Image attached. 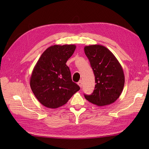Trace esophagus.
Here are the masks:
<instances>
[{"mask_svg":"<svg viewBox=\"0 0 149 149\" xmlns=\"http://www.w3.org/2000/svg\"><path fill=\"white\" fill-rule=\"evenodd\" d=\"M78 84L79 85V86L81 88H82V81H79L78 83Z\"/></svg>","mask_w":149,"mask_h":149,"instance_id":"1","label":"esophagus"}]
</instances>
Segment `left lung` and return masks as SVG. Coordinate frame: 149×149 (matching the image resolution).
<instances>
[{
	"mask_svg": "<svg viewBox=\"0 0 149 149\" xmlns=\"http://www.w3.org/2000/svg\"><path fill=\"white\" fill-rule=\"evenodd\" d=\"M84 53L89 60L95 76V88L86 100L98 106L114 102L123 91L125 77L117 58L109 49L100 45L86 46Z\"/></svg>",
	"mask_w": 149,
	"mask_h": 149,
	"instance_id": "obj_1",
	"label": "left lung"
}]
</instances>
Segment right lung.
I'll list each match as a JSON object with an SVG mask.
<instances>
[{"label": "right lung", "instance_id": "right-lung-1", "mask_svg": "<svg viewBox=\"0 0 149 149\" xmlns=\"http://www.w3.org/2000/svg\"><path fill=\"white\" fill-rule=\"evenodd\" d=\"M76 49L74 45H55L40 57L31 73V91L42 105L55 109L63 106L80 89L73 82L68 60Z\"/></svg>", "mask_w": 149, "mask_h": 149}]
</instances>
